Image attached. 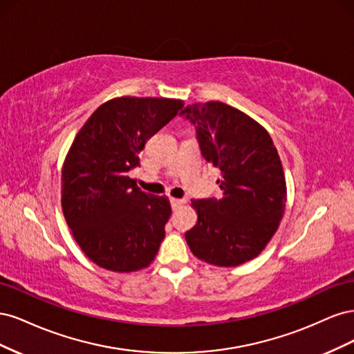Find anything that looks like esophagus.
I'll list each match as a JSON object with an SVG mask.
<instances>
[{
  "instance_id": "1",
  "label": "esophagus",
  "mask_w": 354,
  "mask_h": 354,
  "mask_svg": "<svg viewBox=\"0 0 354 354\" xmlns=\"http://www.w3.org/2000/svg\"><path fill=\"white\" fill-rule=\"evenodd\" d=\"M169 202H171V205H173V209H177L186 203L185 199H177V198H169Z\"/></svg>"
}]
</instances>
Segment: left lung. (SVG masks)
<instances>
[{"label":"left lung","instance_id":"obj_1","mask_svg":"<svg viewBox=\"0 0 354 354\" xmlns=\"http://www.w3.org/2000/svg\"><path fill=\"white\" fill-rule=\"evenodd\" d=\"M196 127L201 152L221 171L220 199H192L198 223L186 233L201 261L234 267L259 257L279 227L286 181L266 128L221 102L194 103L180 112Z\"/></svg>","mask_w":354,"mask_h":354}]
</instances>
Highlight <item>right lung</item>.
I'll use <instances>...</instances> for the list:
<instances>
[{"label":"right lung","instance_id":"right-lung-1","mask_svg":"<svg viewBox=\"0 0 354 354\" xmlns=\"http://www.w3.org/2000/svg\"><path fill=\"white\" fill-rule=\"evenodd\" d=\"M183 106L180 99L115 97L75 136L62 167V209L81 251L102 269L131 273L155 260L169 199L146 194L127 173Z\"/></svg>","mask_w":354,"mask_h":354}]
</instances>
